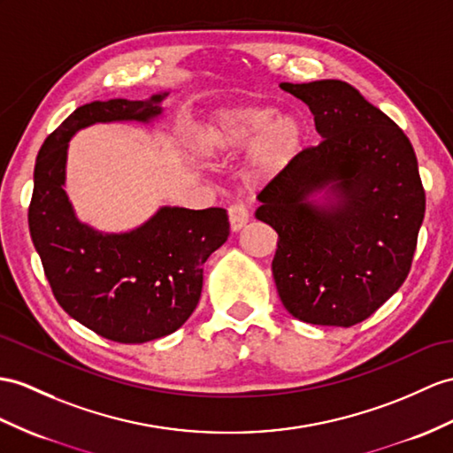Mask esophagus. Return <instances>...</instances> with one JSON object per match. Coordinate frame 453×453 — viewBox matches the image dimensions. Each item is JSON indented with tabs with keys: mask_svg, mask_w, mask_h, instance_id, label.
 Returning <instances> with one entry per match:
<instances>
[{
	"mask_svg": "<svg viewBox=\"0 0 453 453\" xmlns=\"http://www.w3.org/2000/svg\"><path fill=\"white\" fill-rule=\"evenodd\" d=\"M228 220H230V228H233V233H238L240 228H244L250 220L246 205L244 203L230 205L228 207Z\"/></svg>",
	"mask_w": 453,
	"mask_h": 453,
	"instance_id": "34e87169",
	"label": "esophagus"
}]
</instances>
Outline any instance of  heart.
Returning <instances> with one entry per match:
<instances>
[{"label":"heart","instance_id":"1","mask_svg":"<svg viewBox=\"0 0 453 453\" xmlns=\"http://www.w3.org/2000/svg\"><path fill=\"white\" fill-rule=\"evenodd\" d=\"M305 142V127L294 113H277L267 105L223 109L194 130L192 153L200 159L228 157L251 146L250 173L269 179L280 173Z\"/></svg>","mask_w":453,"mask_h":453}]
</instances>
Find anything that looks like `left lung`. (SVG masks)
Returning <instances> with one entry per match:
<instances>
[{"mask_svg":"<svg viewBox=\"0 0 453 453\" xmlns=\"http://www.w3.org/2000/svg\"><path fill=\"white\" fill-rule=\"evenodd\" d=\"M310 105L323 142L259 192L256 217L277 230L273 277L303 323L351 326L398 292L411 269L425 190L410 138L354 86L282 82ZM324 192L323 203L312 197Z\"/></svg>","mask_w":453,"mask_h":453,"instance_id":"obj_1","label":"left lung"}]
</instances>
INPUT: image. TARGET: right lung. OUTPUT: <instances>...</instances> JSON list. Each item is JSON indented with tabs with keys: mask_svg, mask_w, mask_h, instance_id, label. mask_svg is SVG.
<instances>
[{
	"mask_svg": "<svg viewBox=\"0 0 453 453\" xmlns=\"http://www.w3.org/2000/svg\"><path fill=\"white\" fill-rule=\"evenodd\" d=\"M167 96L86 104L36 157L28 226L55 300L74 321L120 344H143L186 323L200 302L203 263L230 234L228 215L220 207H161L128 233H99L76 219L63 188L69 140L96 123L148 125L163 115Z\"/></svg>",
	"mask_w": 453,
	"mask_h": 453,
	"instance_id": "obj_1",
	"label": "right lung"
}]
</instances>
